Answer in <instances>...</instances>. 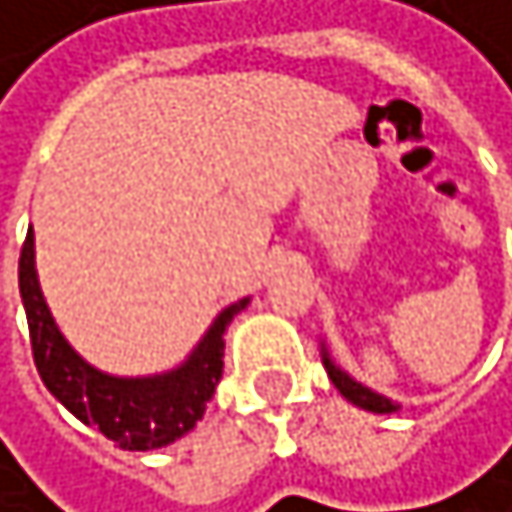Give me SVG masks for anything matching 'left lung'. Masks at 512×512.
Listing matches in <instances>:
<instances>
[{
    "label": "left lung",
    "instance_id": "obj_1",
    "mask_svg": "<svg viewBox=\"0 0 512 512\" xmlns=\"http://www.w3.org/2000/svg\"><path fill=\"white\" fill-rule=\"evenodd\" d=\"M322 365H325V371H328L331 384L341 390V396H344L347 402H353V405H359V408H365V411H375V415H390V411L399 408L393 399H387V396H381V393H375V390L362 387L359 381H353V378L347 375V371H341L338 365L331 362L328 350H322Z\"/></svg>",
    "mask_w": 512,
    "mask_h": 512
}]
</instances>
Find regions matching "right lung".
<instances>
[{"instance_id":"obj_1","label":"right lung","mask_w":512,"mask_h":512,"mask_svg":"<svg viewBox=\"0 0 512 512\" xmlns=\"http://www.w3.org/2000/svg\"><path fill=\"white\" fill-rule=\"evenodd\" d=\"M17 285H21L33 362L42 384L82 424L101 430L125 451L171 445L202 421L205 402L214 396V387L224 375V331L233 316L248 307V298H242L221 310L184 365L150 378H116L88 365L54 325L36 279L33 230L27 233L21 261H17Z\"/></svg>"}]
</instances>
